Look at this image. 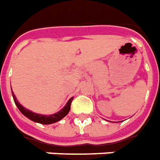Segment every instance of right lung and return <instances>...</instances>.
Masks as SVG:
<instances>
[{
  "instance_id": "1",
  "label": "right lung",
  "mask_w": 160,
  "mask_h": 160,
  "mask_svg": "<svg viewBox=\"0 0 160 160\" xmlns=\"http://www.w3.org/2000/svg\"><path fill=\"white\" fill-rule=\"evenodd\" d=\"M12 98H13L14 102L16 104V106L18 108V109L21 113H23L24 116H26L27 118H29V119H31L32 121H35V122L40 123V124H43V125H49V124H52V123H56L59 120L65 117L69 112L70 110V105L71 102L73 101V98H71L68 101V102L66 103L64 107L62 109H61L58 113H54V114H51V115H43V114H39V113H33L30 110L27 109L25 108H23L21 104L18 102V101L17 100V98L15 97V95L13 94V92H12Z\"/></svg>"
}]
</instances>
